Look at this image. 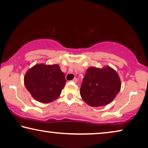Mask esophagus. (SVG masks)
<instances>
[{
    "label": "esophagus",
    "instance_id": "obj_1",
    "mask_svg": "<svg viewBox=\"0 0 148 148\" xmlns=\"http://www.w3.org/2000/svg\"><path fill=\"white\" fill-rule=\"evenodd\" d=\"M72 81V82H75V83H76V82H77V79H76V78H74Z\"/></svg>",
    "mask_w": 148,
    "mask_h": 148
}]
</instances>
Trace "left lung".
<instances>
[{"mask_svg":"<svg viewBox=\"0 0 148 148\" xmlns=\"http://www.w3.org/2000/svg\"><path fill=\"white\" fill-rule=\"evenodd\" d=\"M118 74L109 66L102 68L90 67L86 70L80 94L85 103L93 107L111 103L121 89Z\"/></svg>","mask_w":148,"mask_h":148,"instance_id":"1","label":"left lung"}]
</instances>
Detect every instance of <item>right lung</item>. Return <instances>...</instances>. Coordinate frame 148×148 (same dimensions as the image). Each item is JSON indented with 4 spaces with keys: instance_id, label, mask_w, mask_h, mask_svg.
<instances>
[{
    "instance_id": "1",
    "label": "right lung",
    "mask_w": 148,
    "mask_h": 148,
    "mask_svg": "<svg viewBox=\"0 0 148 148\" xmlns=\"http://www.w3.org/2000/svg\"><path fill=\"white\" fill-rule=\"evenodd\" d=\"M65 74L58 64H38L27 72L25 86L37 101L48 103L57 99L66 84Z\"/></svg>"
}]
</instances>
